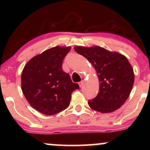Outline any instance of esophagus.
Returning a JSON list of instances; mask_svg holds the SVG:
<instances>
[{
  "instance_id": "1",
  "label": "esophagus",
  "mask_w": 150,
  "mask_h": 150,
  "mask_svg": "<svg viewBox=\"0 0 150 150\" xmlns=\"http://www.w3.org/2000/svg\"><path fill=\"white\" fill-rule=\"evenodd\" d=\"M84 81H85V79H84V78H82V81L79 83V85L80 86V87H82V86H83V85Z\"/></svg>"
}]
</instances>
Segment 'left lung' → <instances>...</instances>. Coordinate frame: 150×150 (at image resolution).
<instances>
[{
  "label": "left lung",
  "instance_id": "obj_1",
  "mask_svg": "<svg viewBox=\"0 0 150 150\" xmlns=\"http://www.w3.org/2000/svg\"><path fill=\"white\" fill-rule=\"evenodd\" d=\"M95 67L100 81L99 93L88 101L92 109L101 112L114 111L130 96L134 81V71L126 57L99 46L74 47Z\"/></svg>",
  "mask_w": 150,
  "mask_h": 150
}]
</instances>
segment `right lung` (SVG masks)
<instances>
[{
  "instance_id": "obj_1",
  "label": "right lung",
  "mask_w": 150,
  "mask_h": 150,
  "mask_svg": "<svg viewBox=\"0 0 150 150\" xmlns=\"http://www.w3.org/2000/svg\"><path fill=\"white\" fill-rule=\"evenodd\" d=\"M69 47H54L32 58L22 74V90L28 103L46 115H52L67 108L71 95L79 89L69 74L62 69Z\"/></svg>"
}]
</instances>
